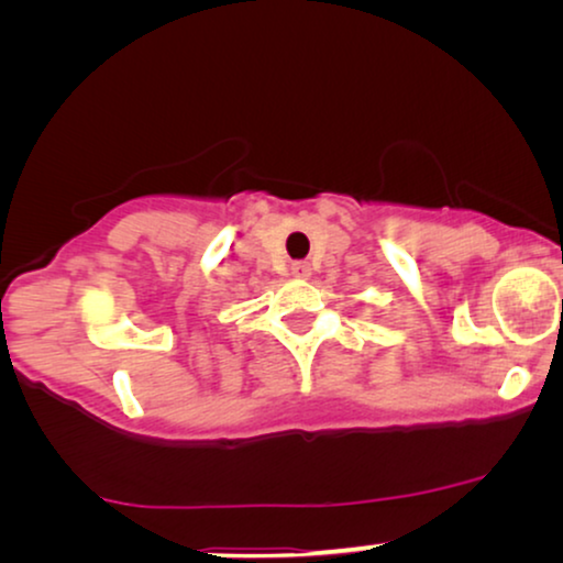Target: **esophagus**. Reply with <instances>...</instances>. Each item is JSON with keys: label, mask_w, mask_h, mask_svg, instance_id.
Returning a JSON list of instances; mask_svg holds the SVG:
<instances>
[{"label": "esophagus", "mask_w": 563, "mask_h": 563, "mask_svg": "<svg viewBox=\"0 0 563 563\" xmlns=\"http://www.w3.org/2000/svg\"><path fill=\"white\" fill-rule=\"evenodd\" d=\"M310 274H312V268L307 261H295V264H291V276H297V279H307Z\"/></svg>", "instance_id": "34e87169"}]
</instances>
